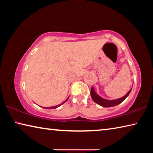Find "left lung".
<instances>
[{
    "label": "left lung",
    "mask_w": 153,
    "mask_h": 153,
    "mask_svg": "<svg viewBox=\"0 0 153 153\" xmlns=\"http://www.w3.org/2000/svg\"><path fill=\"white\" fill-rule=\"evenodd\" d=\"M131 89L129 90V91L127 93L126 95L124 96L123 97L119 98V99H116V100H106L98 96L97 93L94 92V90L93 88V87H92L91 88V91H90V94H91V97L92 98V100L94 101L97 103L100 106H102L103 107H114V106L118 105L119 104H120L121 102H122L126 98L128 97V96L129 94L130 93Z\"/></svg>",
    "instance_id": "8db88e82"
}]
</instances>
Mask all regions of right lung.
<instances>
[{"label":"right lung","instance_id":"1","mask_svg":"<svg viewBox=\"0 0 153 153\" xmlns=\"http://www.w3.org/2000/svg\"><path fill=\"white\" fill-rule=\"evenodd\" d=\"M68 98H69V97L68 98H67V99L65 100V101H64L63 103H61V105H56V106H55V107H47V108H46V107H44V108H46V109H53V108H57V107H59V106H61V105H63V103H65V102L66 101H67V100H68Z\"/></svg>","mask_w":153,"mask_h":153}]
</instances>
